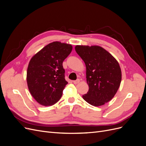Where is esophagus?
I'll list each match as a JSON object with an SVG mask.
<instances>
[{
	"mask_svg": "<svg viewBox=\"0 0 146 146\" xmlns=\"http://www.w3.org/2000/svg\"><path fill=\"white\" fill-rule=\"evenodd\" d=\"M72 82H73L74 84H77V83H78L79 82H80V79H77L76 80L72 81Z\"/></svg>",
	"mask_w": 146,
	"mask_h": 146,
	"instance_id": "34e87169",
	"label": "esophagus"
}]
</instances>
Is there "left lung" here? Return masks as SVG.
I'll return each instance as SVG.
<instances>
[{
    "instance_id": "8db88e82",
    "label": "left lung",
    "mask_w": 146,
    "mask_h": 146,
    "mask_svg": "<svg viewBox=\"0 0 146 146\" xmlns=\"http://www.w3.org/2000/svg\"><path fill=\"white\" fill-rule=\"evenodd\" d=\"M75 49L86 65L89 90L83 96V99L95 107L108 102L121 82V70L117 61L98 46H76Z\"/></svg>"
}]
</instances>
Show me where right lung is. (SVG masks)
I'll list each match as a JSON object with an SVG mask.
<instances>
[{
	"label": "right lung",
	"mask_w": 146,
	"mask_h": 146,
	"mask_svg": "<svg viewBox=\"0 0 146 146\" xmlns=\"http://www.w3.org/2000/svg\"><path fill=\"white\" fill-rule=\"evenodd\" d=\"M72 50L70 44L55 41L31 58L27 71V85L30 94L39 104L51 106L61 98L68 84L63 62Z\"/></svg>",
	"instance_id": "add662e5"
}]
</instances>
